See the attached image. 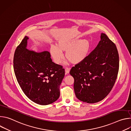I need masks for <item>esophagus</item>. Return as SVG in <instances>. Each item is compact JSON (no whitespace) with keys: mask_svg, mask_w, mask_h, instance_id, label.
<instances>
[{"mask_svg":"<svg viewBox=\"0 0 131 131\" xmlns=\"http://www.w3.org/2000/svg\"><path fill=\"white\" fill-rule=\"evenodd\" d=\"M65 73H66V74L69 73V71H70V69L68 68H66L65 69Z\"/></svg>","mask_w":131,"mask_h":131,"instance_id":"34e87169","label":"esophagus"}]
</instances>
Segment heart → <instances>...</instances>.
Segmentation results:
<instances>
[{
	"instance_id": "obj_1",
	"label": "heart",
	"mask_w": 131,
	"mask_h": 131,
	"mask_svg": "<svg viewBox=\"0 0 131 131\" xmlns=\"http://www.w3.org/2000/svg\"><path fill=\"white\" fill-rule=\"evenodd\" d=\"M91 43L88 39L62 38L58 41L57 46H52L50 53L55 63L59 64L63 59L62 52H65V57L72 64L83 61L88 56Z\"/></svg>"
}]
</instances>
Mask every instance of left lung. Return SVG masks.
<instances>
[{"mask_svg": "<svg viewBox=\"0 0 131 131\" xmlns=\"http://www.w3.org/2000/svg\"><path fill=\"white\" fill-rule=\"evenodd\" d=\"M119 66V54L115 44L106 34L101 33L97 47L70 71L74 78L77 98L89 104L103 100L115 84Z\"/></svg>", "mask_w": 131, "mask_h": 131, "instance_id": "8db88e82", "label": "left lung"}]
</instances>
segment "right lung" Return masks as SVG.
I'll return each instance as SVG.
<instances>
[{"label": "right lung", "instance_id": "obj_1", "mask_svg": "<svg viewBox=\"0 0 131 131\" xmlns=\"http://www.w3.org/2000/svg\"><path fill=\"white\" fill-rule=\"evenodd\" d=\"M28 39L25 36L15 51L14 73L29 99L39 105H49L60 97V85L65 76V70L52 62L48 51L37 52L27 49Z\"/></svg>", "mask_w": 131, "mask_h": 131}]
</instances>
